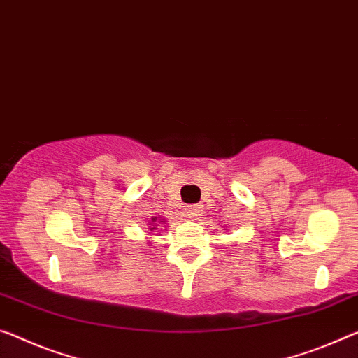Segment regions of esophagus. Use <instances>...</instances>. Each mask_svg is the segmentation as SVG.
<instances>
[{
	"mask_svg": "<svg viewBox=\"0 0 358 358\" xmlns=\"http://www.w3.org/2000/svg\"><path fill=\"white\" fill-rule=\"evenodd\" d=\"M200 206H189L187 208V217H190V219H195V217H198L200 216Z\"/></svg>",
	"mask_w": 358,
	"mask_h": 358,
	"instance_id": "34e87169",
	"label": "esophagus"
}]
</instances>
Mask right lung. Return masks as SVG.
I'll use <instances>...</instances> for the list:
<instances>
[{"label":"right lung","mask_w":358,"mask_h":358,"mask_svg":"<svg viewBox=\"0 0 358 358\" xmlns=\"http://www.w3.org/2000/svg\"><path fill=\"white\" fill-rule=\"evenodd\" d=\"M162 222H163V221H162ZM155 224H157V217H153V219H152V222L148 224V225H150V227H152L150 230H155V229H157V227H155Z\"/></svg>","instance_id":"obj_1"}]
</instances>
